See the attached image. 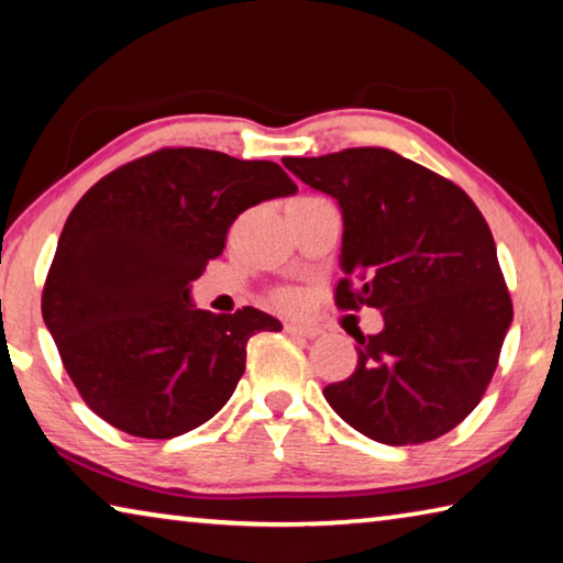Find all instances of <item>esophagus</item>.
<instances>
[{"label": "esophagus", "mask_w": 563, "mask_h": 563, "mask_svg": "<svg viewBox=\"0 0 563 563\" xmlns=\"http://www.w3.org/2000/svg\"><path fill=\"white\" fill-rule=\"evenodd\" d=\"M285 332L292 338H308L316 340L320 335V328H310V325H295V322H285Z\"/></svg>", "instance_id": "34e87169"}]
</instances>
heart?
Masks as SVG:
<instances>
[{"label": "heart", "mask_w": 563, "mask_h": 563, "mask_svg": "<svg viewBox=\"0 0 563 563\" xmlns=\"http://www.w3.org/2000/svg\"><path fill=\"white\" fill-rule=\"evenodd\" d=\"M271 300H273L275 308H280L285 312H295V310L302 308L305 295L298 288H280V290H275L271 295Z\"/></svg>", "instance_id": "b5f03b06"}]
</instances>
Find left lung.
<instances>
[{
	"instance_id": "8db88e82",
	"label": "left lung",
	"mask_w": 563,
	"mask_h": 563,
	"mask_svg": "<svg viewBox=\"0 0 563 563\" xmlns=\"http://www.w3.org/2000/svg\"><path fill=\"white\" fill-rule=\"evenodd\" d=\"M342 208L340 310L377 308L385 330L357 338V367L322 395L369 440H437L479 405L511 325L497 245L479 208L434 170L389 148L283 158Z\"/></svg>"
}]
</instances>
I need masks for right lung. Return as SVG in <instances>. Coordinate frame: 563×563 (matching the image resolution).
I'll return each instance as SVG.
<instances>
[{
    "label": "right lung",
    "instance_id": "add662e5",
    "mask_svg": "<svg viewBox=\"0 0 563 563\" xmlns=\"http://www.w3.org/2000/svg\"><path fill=\"white\" fill-rule=\"evenodd\" d=\"M273 161L158 148L93 184L64 223L42 316L84 402L117 430L170 440L208 422L245 369L255 308L196 310L188 285L245 208L292 196Z\"/></svg>",
    "mask_w": 563,
    "mask_h": 563
}]
</instances>
